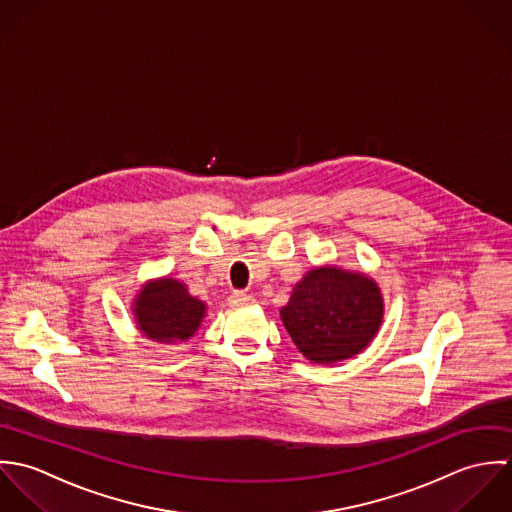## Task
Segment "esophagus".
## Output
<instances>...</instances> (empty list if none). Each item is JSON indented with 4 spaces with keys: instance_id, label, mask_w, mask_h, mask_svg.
<instances>
[{
    "instance_id": "34e87169",
    "label": "esophagus",
    "mask_w": 512,
    "mask_h": 512,
    "mask_svg": "<svg viewBox=\"0 0 512 512\" xmlns=\"http://www.w3.org/2000/svg\"><path fill=\"white\" fill-rule=\"evenodd\" d=\"M227 303H229V307H247V305H253V297H249L243 291H233L231 297L227 299Z\"/></svg>"
}]
</instances>
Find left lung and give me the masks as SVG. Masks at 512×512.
<instances>
[{
	"label": "left lung",
	"mask_w": 512,
	"mask_h": 512,
	"mask_svg": "<svg viewBox=\"0 0 512 512\" xmlns=\"http://www.w3.org/2000/svg\"><path fill=\"white\" fill-rule=\"evenodd\" d=\"M384 299L374 279L338 267H316L295 285L281 320L303 356L334 364L360 354L378 334Z\"/></svg>",
	"instance_id": "8db88e82"
}]
</instances>
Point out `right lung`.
<instances>
[{
	"instance_id": "obj_1",
	"label": "right lung",
	"mask_w": 512,
	"mask_h": 512,
	"mask_svg": "<svg viewBox=\"0 0 512 512\" xmlns=\"http://www.w3.org/2000/svg\"><path fill=\"white\" fill-rule=\"evenodd\" d=\"M138 330L156 342H186L200 328L205 303L192 297L184 283L164 277L146 283L134 299Z\"/></svg>"
}]
</instances>
